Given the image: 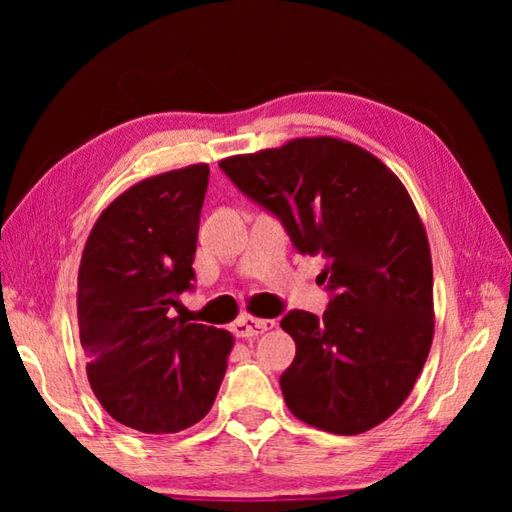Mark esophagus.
Returning <instances> with one entry per match:
<instances>
[{
	"label": "esophagus",
	"mask_w": 512,
	"mask_h": 512,
	"mask_svg": "<svg viewBox=\"0 0 512 512\" xmlns=\"http://www.w3.org/2000/svg\"><path fill=\"white\" fill-rule=\"evenodd\" d=\"M275 320H266V318H255V316H241L239 320L232 323V332L235 336H241V339H253V336H259L266 329H273Z\"/></svg>",
	"instance_id": "obj_1"
}]
</instances>
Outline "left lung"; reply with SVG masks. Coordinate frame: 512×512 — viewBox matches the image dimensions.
<instances>
[{
    "instance_id": "8db88e82",
    "label": "left lung",
    "mask_w": 512,
    "mask_h": 512,
    "mask_svg": "<svg viewBox=\"0 0 512 512\" xmlns=\"http://www.w3.org/2000/svg\"><path fill=\"white\" fill-rule=\"evenodd\" d=\"M232 183L284 223L336 296L318 318L293 309L282 329L296 359L282 372L298 420L339 436L377 427L400 409L433 341L427 230L402 180L339 137H296L219 162Z\"/></svg>"
}]
</instances>
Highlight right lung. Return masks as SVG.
<instances>
[{"mask_svg": "<svg viewBox=\"0 0 512 512\" xmlns=\"http://www.w3.org/2000/svg\"><path fill=\"white\" fill-rule=\"evenodd\" d=\"M207 180L205 162L140 180L83 248L76 309L90 386L112 418L144 433L203 420L235 345L225 329L171 316L192 289Z\"/></svg>", "mask_w": 512, "mask_h": 512, "instance_id": "obj_1", "label": "right lung"}]
</instances>
